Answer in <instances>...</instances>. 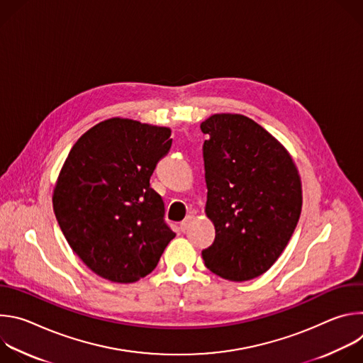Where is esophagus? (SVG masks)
<instances>
[{
	"instance_id": "esophagus-1",
	"label": "esophagus",
	"mask_w": 363,
	"mask_h": 363,
	"mask_svg": "<svg viewBox=\"0 0 363 363\" xmlns=\"http://www.w3.org/2000/svg\"><path fill=\"white\" fill-rule=\"evenodd\" d=\"M191 223H192V217H191V216H188V217L181 223V225H179V227H181V231H182V233H185V231L191 227Z\"/></svg>"
}]
</instances>
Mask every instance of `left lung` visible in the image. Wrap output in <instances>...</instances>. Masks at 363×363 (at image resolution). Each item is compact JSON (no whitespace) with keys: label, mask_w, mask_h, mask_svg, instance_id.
Wrapping results in <instances>:
<instances>
[{"label":"left lung","mask_w":363,"mask_h":363,"mask_svg":"<svg viewBox=\"0 0 363 363\" xmlns=\"http://www.w3.org/2000/svg\"><path fill=\"white\" fill-rule=\"evenodd\" d=\"M202 157L205 213L216 240L202 250L214 274L245 281L266 273L290 241L301 213V182L284 149L264 128L242 115H213Z\"/></svg>","instance_id":"obj_1"}]
</instances>
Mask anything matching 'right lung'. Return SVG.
Instances as JSON below:
<instances>
[{"mask_svg": "<svg viewBox=\"0 0 363 363\" xmlns=\"http://www.w3.org/2000/svg\"><path fill=\"white\" fill-rule=\"evenodd\" d=\"M169 128L132 119L100 122L72 147L53 208L80 260L97 276L133 283L157 267L175 237L149 179L169 152Z\"/></svg>", "mask_w": 363, "mask_h": 363, "instance_id": "right-lung-1", "label": "right lung"}]
</instances>
